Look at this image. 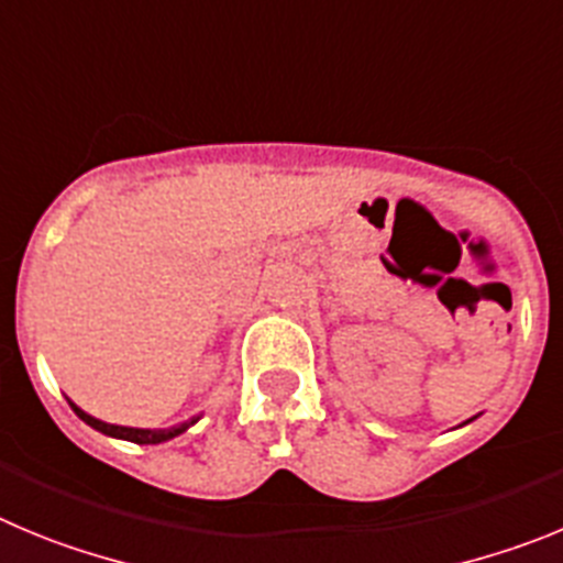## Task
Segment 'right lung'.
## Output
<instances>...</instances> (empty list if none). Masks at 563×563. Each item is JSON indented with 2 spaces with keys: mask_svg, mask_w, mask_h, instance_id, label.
I'll return each instance as SVG.
<instances>
[{
  "mask_svg": "<svg viewBox=\"0 0 563 563\" xmlns=\"http://www.w3.org/2000/svg\"><path fill=\"white\" fill-rule=\"evenodd\" d=\"M69 407L75 409V415H78L84 423H89L92 429H98V432L109 434V438H120V440H131V443H162V440H170L176 438V434L185 432L190 423H196V420H190V423H179V427H170V429H131V427H114V423H103V420L92 418V415H86L84 409L75 407L73 401H69Z\"/></svg>",
  "mask_w": 563,
  "mask_h": 563,
  "instance_id": "add662e5",
  "label": "right lung"
}]
</instances>
